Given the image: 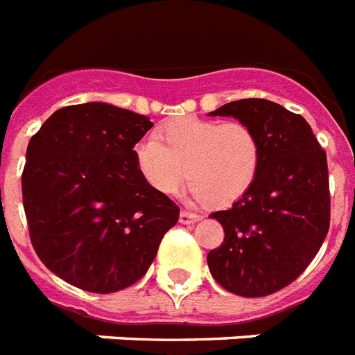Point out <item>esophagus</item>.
Listing matches in <instances>:
<instances>
[{"instance_id":"esophagus-1","label":"esophagus","mask_w":355,"mask_h":355,"mask_svg":"<svg viewBox=\"0 0 355 355\" xmlns=\"http://www.w3.org/2000/svg\"><path fill=\"white\" fill-rule=\"evenodd\" d=\"M200 214L198 212H191V211H181L180 212V222L185 223V225H189V223H196L198 220H200Z\"/></svg>"}]
</instances>
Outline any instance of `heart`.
<instances>
[{"instance_id":"heart-1","label":"heart","mask_w":355,"mask_h":355,"mask_svg":"<svg viewBox=\"0 0 355 355\" xmlns=\"http://www.w3.org/2000/svg\"><path fill=\"white\" fill-rule=\"evenodd\" d=\"M139 172L155 192L170 196L183 180L203 203L225 207L251 191L262 143L249 124L181 117L141 139L133 150Z\"/></svg>"}]
</instances>
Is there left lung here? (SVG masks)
Listing matches in <instances>:
<instances>
[{
    "label": "left lung",
    "instance_id": "left-lung-1",
    "mask_svg": "<svg viewBox=\"0 0 355 355\" xmlns=\"http://www.w3.org/2000/svg\"><path fill=\"white\" fill-rule=\"evenodd\" d=\"M211 115L249 124L262 143L251 191L212 212L225 238L207 254L218 284L240 297H266L304 271L330 229L326 152L299 113L266 98H242Z\"/></svg>",
    "mask_w": 355,
    "mask_h": 355
}]
</instances>
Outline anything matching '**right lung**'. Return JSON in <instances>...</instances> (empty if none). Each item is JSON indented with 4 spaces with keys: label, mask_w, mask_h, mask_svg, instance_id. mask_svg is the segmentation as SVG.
I'll use <instances>...</instances> for the list:
<instances>
[{
    "label": "right lung",
    "mask_w": 355,
    "mask_h": 355,
    "mask_svg": "<svg viewBox=\"0 0 355 355\" xmlns=\"http://www.w3.org/2000/svg\"><path fill=\"white\" fill-rule=\"evenodd\" d=\"M144 115L87 102L56 110L27 146L24 209L38 258L92 293L135 284L154 262L180 207L139 172L133 146Z\"/></svg>",
    "instance_id": "add662e5"
}]
</instances>
